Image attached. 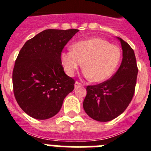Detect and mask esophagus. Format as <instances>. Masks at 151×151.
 <instances>
[{
	"instance_id": "obj_1",
	"label": "esophagus",
	"mask_w": 151,
	"mask_h": 151,
	"mask_svg": "<svg viewBox=\"0 0 151 151\" xmlns=\"http://www.w3.org/2000/svg\"><path fill=\"white\" fill-rule=\"evenodd\" d=\"M82 86H83V85H82V83H80V82H76V83H75V88L82 87Z\"/></svg>"
}]
</instances>
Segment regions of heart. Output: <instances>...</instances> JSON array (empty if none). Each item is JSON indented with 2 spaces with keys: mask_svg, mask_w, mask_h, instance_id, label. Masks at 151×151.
Segmentation results:
<instances>
[{
  "mask_svg": "<svg viewBox=\"0 0 151 151\" xmlns=\"http://www.w3.org/2000/svg\"><path fill=\"white\" fill-rule=\"evenodd\" d=\"M120 58L119 47L101 38L77 41L72 48L60 54L62 66L69 76H73L84 62L85 76L94 82H104L110 78L116 71Z\"/></svg>",
  "mask_w": 151,
  "mask_h": 151,
  "instance_id": "heart-1",
  "label": "heart"
}]
</instances>
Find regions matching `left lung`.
I'll list each match as a JSON object with an SVG mask.
<instances>
[{
    "mask_svg": "<svg viewBox=\"0 0 151 151\" xmlns=\"http://www.w3.org/2000/svg\"><path fill=\"white\" fill-rule=\"evenodd\" d=\"M122 60L112 78L95 85H88L83 102L85 113L94 120L108 122L123 113L135 89L138 66L133 49L120 38Z\"/></svg>",
    "mask_w": 151,
    "mask_h": 151,
    "instance_id": "obj_1",
    "label": "left lung"
}]
</instances>
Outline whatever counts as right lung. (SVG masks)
Listing matches in <instances>:
<instances>
[{
	"label": "right lung",
	"instance_id": "obj_1",
	"mask_svg": "<svg viewBox=\"0 0 151 151\" xmlns=\"http://www.w3.org/2000/svg\"><path fill=\"white\" fill-rule=\"evenodd\" d=\"M78 29H46L26 41L13 71L14 96L19 106L36 119L57 114L75 80L64 73L60 54Z\"/></svg>",
	"mask_w": 151,
	"mask_h": 151
}]
</instances>
